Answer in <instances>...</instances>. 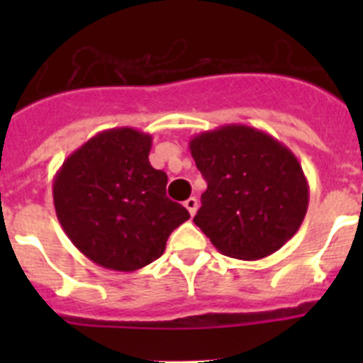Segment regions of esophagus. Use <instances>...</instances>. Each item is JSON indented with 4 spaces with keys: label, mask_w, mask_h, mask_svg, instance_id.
Listing matches in <instances>:
<instances>
[{
    "label": "esophagus",
    "mask_w": 363,
    "mask_h": 363,
    "mask_svg": "<svg viewBox=\"0 0 363 363\" xmlns=\"http://www.w3.org/2000/svg\"><path fill=\"white\" fill-rule=\"evenodd\" d=\"M185 209L191 213V216H194L198 211V198H194V196L187 198V200H185Z\"/></svg>",
    "instance_id": "34e87169"
}]
</instances>
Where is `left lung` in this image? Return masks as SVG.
<instances>
[{"label": "left lung", "instance_id": "1", "mask_svg": "<svg viewBox=\"0 0 363 363\" xmlns=\"http://www.w3.org/2000/svg\"><path fill=\"white\" fill-rule=\"evenodd\" d=\"M189 149L207 182L194 223L221 255L265 258L296 234L309 205V185L284 143L234 123L198 134Z\"/></svg>", "mask_w": 363, "mask_h": 363}]
</instances>
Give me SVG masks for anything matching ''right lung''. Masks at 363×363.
<instances>
[{
    "label": "right lung",
    "instance_id": "right-lung-1",
    "mask_svg": "<svg viewBox=\"0 0 363 363\" xmlns=\"http://www.w3.org/2000/svg\"><path fill=\"white\" fill-rule=\"evenodd\" d=\"M152 138L130 127L96 134L54 176L56 216L70 242L94 264L133 272L165 251L191 218L165 194L167 174L149 162Z\"/></svg>",
    "mask_w": 363,
    "mask_h": 363
}]
</instances>
